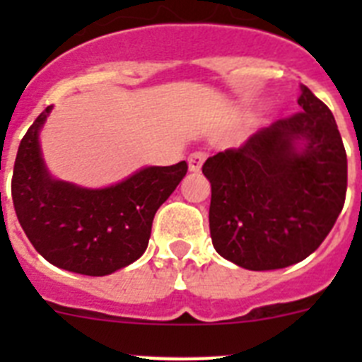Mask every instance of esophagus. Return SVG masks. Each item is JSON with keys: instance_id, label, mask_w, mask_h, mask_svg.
Returning <instances> with one entry per match:
<instances>
[{"instance_id": "esophagus-1", "label": "esophagus", "mask_w": 362, "mask_h": 362, "mask_svg": "<svg viewBox=\"0 0 362 362\" xmlns=\"http://www.w3.org/2000/svg\"><path fill=\"white\" fill-rule=\"evenodd\" d=\"M204 159H206V152H201V150H197V152L190 153V158H188V168H190V172H199L201 166H203Z\"/></svg>"}]
</instances>
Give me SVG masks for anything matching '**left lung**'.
<instances>
[{"label":"left lung","mask_w":362,"mask_h":362,"mask_svg":"<svg viewBox=\"0 0 362 362\" xmlns=\"http://www.w3.org/2000/svg\"><path fill=\"white\" fill-rule=\"evenodd\" d=\"M297 103L300 112L203 165L212 187L214 248L246 270H277L306 259L344 206L346 150L334 114L305 85Z\"/></svg>","instance_id":"obj_1"}]
</instances>
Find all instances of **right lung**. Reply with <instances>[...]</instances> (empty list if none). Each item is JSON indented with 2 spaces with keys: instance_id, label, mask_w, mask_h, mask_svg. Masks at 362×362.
Wrapping results in <instances>:
<instances>
[{
  "instance_id": "add662e5",
  "label": "right lung",
  "mask_w": 362,
  "mask_h": 362,
  "mask_svg": "<svg viewBox=\"0 0 362 362\" xmlns=\"http://www.w3.org/2000/svg\"><path fill=\"white\" fill-rule=\"evenodd\" d=\"M47 107L19 143L12 201L32 246L54 267L83 276H108L145 254L152 221L187 175V161L146 166L108 188L76 187L47 172L40 129Z\"/></svg>"
}]
</instances>
